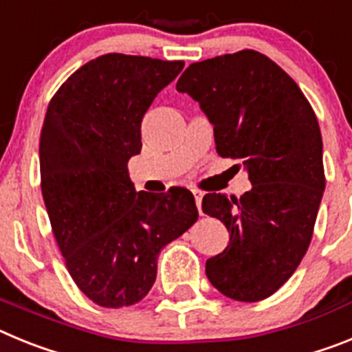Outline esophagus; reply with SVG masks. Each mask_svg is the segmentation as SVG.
Listing matches in <instances>:
<instances>
[{
    "label": "esophagus",
    "mask_w": 352,
    "mask_h": 352,
    "mask_svg": "<svg viewBox=\"0 0 352 352\" xmlns=\"http://www.w3.org/2000/svg\"><path fill=\"white\" fill-rule=\"evenodd\" d=\"M192 194H194L195 197V204H197V210H199V214H203V211H201V203H203V192L201 190H192Z\"/></svg>",
    "instance_id": "34e87169"
}]
</instances>
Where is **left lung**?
<instances>
[{"label":"left lung","instance_id":"1","mask_svg":"<svg viewBox=\"0 0 352 352\" xmlns=\"http://www.w3.org/2000/svg\"><path fill=\"white\" fill-rule=\"evenodd\" d=\"M176 89L199 102L219 155L243 162L252 183L239 199L204 195V213L229 231L223 252L206 261L208 280L231 300H264L312 239L326 185L316 114L298 84L250 49L192 63Z\"/></svg>","mask_w":352,"mask_h":352}]
</instances>
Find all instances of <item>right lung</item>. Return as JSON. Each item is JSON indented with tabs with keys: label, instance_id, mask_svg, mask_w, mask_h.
<instances>
[{
	"label": "right lung",
	"instance_id": "1",
	"mask_svg": "<svg viewBox=\"0 0 352 352\" xmlns=\"http://www.w3.org/2000/svg\"><path fill=\"white\" fill-rule=\"evenodd\" d=\"M183 67L104 54L74 72L45 113L40 176L52 232L77 287L105 309L141 301L162 248L199 217L186 188L138 192L129 176L142 118Z\"/></svg>",
	"mask_w": 352,
	"mask_h": 352
}]
</instances>
